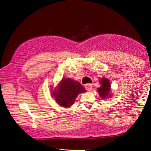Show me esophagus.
<instances>
[{"instance_id":"1","label":"esophagus","mask_w":151,"mask_h":151,"mask_svg":"<svg viewBox=\"0 0 151 151\" xmlns=\"http://www.w3.org/2000/svg\"><path fill=\"white\" fill-rule=\"evenodd\" d=\"M85 88L88 91H90L91 89H92L93 88V85L90 84V83H88V84H86L85 85Z\"/></svg>"}]
</instances>
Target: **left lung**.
Segmentation results:
<instances>
[{
	"label": "left lung",
	"mask_w": 151,
	"mask_h": 151,
	"mask_svg": "<svg viewBox=\"0 0 151 151\" xmlns=\"http://www.w3.org/2000/svg\"><path fill=\"white\" fill-rule=\"evenodd\" d=\"M99 83L101 84V86L98 88V92L99 96H101L102 99H106V98H109L111 96L112 94H110L111 85L109 81L107 78H101L99 80Z\"/></svg>",
	"instance_id": "left-lung-1"
}]
</instances>
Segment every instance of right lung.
Returning <instances> with one entry per match:
<instances>
[{"mask_svg":"<svg viewBox=\"0 0 151 151\" xmlns=\"http://www.w3.org/2000/svg\"><path fill=\"white\" fill-rule=\"evenodd\" d=\"M86 92L80 83L70 78H63L52 92L58 104L65 108L71 106L74 103L77 95Z\"/></svg>","mask_w":151,"mask_h":151,"instance_id":"1","label":"right lung"}]
</instances>
